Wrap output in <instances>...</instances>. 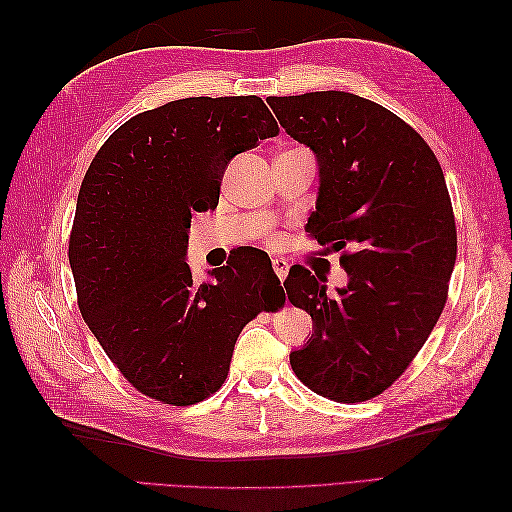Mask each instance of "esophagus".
<instances>
[{"mask_svg": "<svg viewBox=\"0 0 512 512\" xmlns=\"http://www.w3.org/2000/svg\"><path fill=\"white\" fill-rule=\"evenodd\" d=\"M288 269H290L288 260H284V258H273V271H275L277 277H280V280H286Z\"/></svg>", "mask_w": 512, "mask_h": 512, "instance_id": "34e87169", "label": "esophagus"}]
</instances>
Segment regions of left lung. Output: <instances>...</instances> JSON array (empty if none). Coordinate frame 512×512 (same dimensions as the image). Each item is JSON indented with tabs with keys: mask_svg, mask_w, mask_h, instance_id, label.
<instances>
[{
	"mask_svg": "<svg viewBox=\"0 0 512 512\" xmlns=\"http://www.w3.org/2000/svg\"><path fill=\"white\" fill-rule=\"evenodd\" d=\"M286 134L318 164L307 230L342 256L348 284L292 267L284 288L312 316L290 352L297 378L344 404L380 395L423 348L446 303L457 230L442 168L421 134L389 108L348 91L269 96Z\"/></svg>",
	"mask_w": 512,
	"mask_h": 512,
	"instance_id": "left-lung-1",
	"label": "left lung"
}]
</instances>
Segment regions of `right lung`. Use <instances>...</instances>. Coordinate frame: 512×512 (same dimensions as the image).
<instances>
[{
	"instance_id": "1",
	"label": "right lung",
	"mask_w": 512,
	"mask_h": 512,
	"mask_svg": "<svg viewBox=\"0 0 512 512\" xmlns=\"http://www.w3.org/2000/svg\"><path fill=\"white\" fill-rule=\"evenodd\" d=\"M277 132L258 96L183 98L123 123L89 164L68 250L79 309L151 399L192 406L218 391L241 329L284 294L260 250L200 286L185 262L192 215L218 207L230 160Z\"/></svg>"
}]
</instances>
